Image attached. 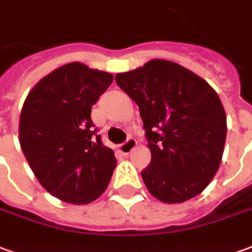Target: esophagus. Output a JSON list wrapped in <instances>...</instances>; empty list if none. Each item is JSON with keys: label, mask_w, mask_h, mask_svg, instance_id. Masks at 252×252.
Wrapping results in <instances>:
<instances>
[{"label": "esophagus", "mask_w": 252, "mask_h": 252, "mask_svg": "<svg viewBox=\"0 0 252 252\" xmlns=\"http://www.w3.org/2000/svg\"><path fill=\"white\" fill-rule=\"evenodd\" d=\"M135 147H136V140L132 138V136H129V138L126 139V142L120 146V151H123L124 154H129Z\"/></svg>", "instance_id": "esophagus-1"}]
</instances>
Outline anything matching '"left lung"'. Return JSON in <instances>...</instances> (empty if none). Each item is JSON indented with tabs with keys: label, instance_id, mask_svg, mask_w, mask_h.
I'll use <instances>...</instances> for the list:
<instances>
[{
	"label": "left lung",
	"instance_id": "8db88e82",
	"mask_svg": "<svg viewBox=\"0 0 252 252\" xmlns=\"http://www.w3.org/2000/svg\"><path fill=\"white\" fill-rule=\"evenodd\" d=\"M116 83L143 120L151 162L142 177L151 195L180 203L202 192L217 173L226 139L217 93L193 72L165 60L117 73Z\"/></svg>",
	"mask_w": 252,
	"mask_h": 252
}]
</instances>
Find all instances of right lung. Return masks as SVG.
<instances>
[{"label":"right lung","instance_id":"1","mask_svg":"<svg viewBox=\"0 0 252 252\" xmlns=\"http://www.w3.org/2000/svg\"><path fill=\"white\" fill-rule=\"evenodd\" d=\"M112 82L108 72L71 63L43 77L23 105V153L47 192L64 202L90 203L112 179L116 157L91 120V108Z\"/></svg>","mask_w":252,"mask_h":252}]
</instances>
